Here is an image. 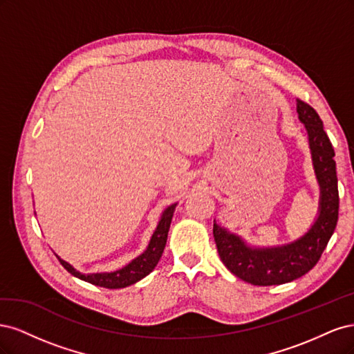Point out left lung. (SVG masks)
<instances>
[{
	"mask_svg": "<svg viewBox=\"0 0 354 354\" xmlns=\"http://www.w3.org/2000/svg\"><path fill=\"white\" fill-rule=\"evenodd\" d=\"M298 120L308 136L315 176L319 185L317 216L310 229L295 241L274 246H257L246 242L214 220V239L221 261L239 279L259 285H282L310 272L335 230L338 221V180L335 152L312 106L297 100Z\"/></svg>",
	"mask_w": 354,
	"mask_h": 354,
	"instance_id": "8db88e82",
	"label": "left lung"
}]
</instances>
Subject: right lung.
<instances>
[{"label": "right lung", "mask_w": 354, "mask_h": 354, "mask_svg": "<svg viewBox=\"0 0 354 354\" xmlns=\"http://www.w3.org/2000/svg\"><path fill=\"white\" fill-rule=\"evenodd\" d=\"M177 203H173L168 208H165L160 214V218L158 221V226L151 236V241H149L146 250L136 257L134 260H131L124 267L113 272H94V273H81L80 270L75 269L73 266H71L68 261L62 260L59 255H56L59 261L65 269L73 274L75 277H78L81 281H85L88 283H93L95 286H102V288H109V289H118V288H125L130 286L138 281H142L143 277H146L149 273H151L158 261L162 257L167 238H168V230H169V224L171 220H173L174 211H176Z\"/></svg>", "instance_id": "1"}]
</instances>
